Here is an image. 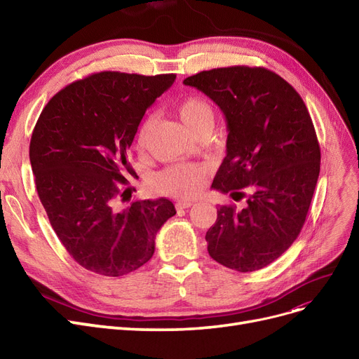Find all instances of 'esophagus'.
<instances>
[{
	"label": "esophagus",
	"mask_w": 359,
	"mask_h": 359,
	"mask_svg": "<svg viewBox=\"0 0 359 359\" xmlns=\"http://www.w3.org/2000/svg\"><path fill=\"white\" fill-rule=\"evenodd\" d=\"M191 206H194V202H191V201H179L176 203L177 210H186V208H191Z\"/></svg>",
	"instance_id": "34e87169"
}]
</instances>
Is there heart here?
I'll return each instance as SVG.
<instances>
[{"instance_id":"b5f03b06","label":"heart","mask_w":359,"mask_h":359,"mask_svg":"<svg viewBox=\"0 0 359 359\" xmlns=\"http://www.w3.org/2000/svg\"><path fill=\"white\" fill-rule=\"evenodd\" d=\"M177 115L192 134H196L198 130L203 128H211L214 123L212 106L198 96L187 97L180 102L177 106ZM154 125L156 115H153V113L145 116V119L141 122L137 134V145L140 149L145 148ZM206 172H208V167L205 164H172L151 176L149 184L154 191L164 195L175 198H192L201 189Z\"/></svg>"}]
</instances>
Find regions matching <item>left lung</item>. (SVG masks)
<instances>
[{"mask_svg": "<svg viewBox=\"0 0 359 359\" xmlns=\"http://www.w3.org/2000/svg\"><path fill=\"white\" fill-rule=\"evenodd\" d=\"M183 84L206 94L227 121V156L212 187L240 198L252 189L243 210L218 206L208 253L237 272L265 268L298 237L316 189L320 147L310 113L291 84L262 67L202 71Z\"/></svg>", "mask_w": 359, "mask_h": 359, "instance_id": "1", "label": "left lung"}]
</instances>
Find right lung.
Instances as JSON below:
<instances>
[{"label":"right lung","mask_w":359,"mask_h":359,"mask_svg":"<svg viewBox=\"0 0 359 359\" xmlns=\"http://www.w3.org/2000/svg\"><path fill=\"white\" fill-rule=\"evenodd\" d=\"M175 80L176 74H93L56 93L36 122L29 156L37 195L64 248L87 271H137L176 214L165 198L119 205L130 198L122 184L135 175L128 154L140 122Z\"/></svg>","instance_id":"add662e5"}]
</instances>
